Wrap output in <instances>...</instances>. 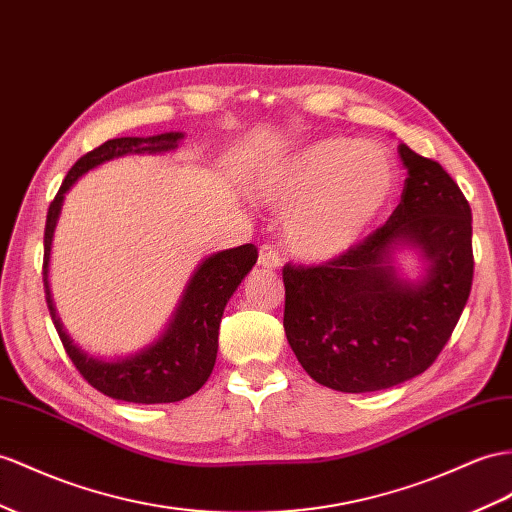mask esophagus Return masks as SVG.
<instances>
[{
    "label": "esophagus",
    "mask_w": 512,
    "mask_h": 512,
    "mask_svg": "<svg viewBox=\"0 0 512 512\" xmlns=\"http://www.w3.org/2000/svg\"><path fill=\"white\" fill-rule=\"evenodd\" d=\"M259 266L261 268H279L281 266V255L272 244H261L259 246Z\"/></svg>",
    "instance_id": "1"
}]
</instances>
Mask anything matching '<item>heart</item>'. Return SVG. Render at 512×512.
Masks as SVG:
<instances>
[{"label": "heart", "mask_w": 512, "mask_h": 512, "mask_svg": "<svg viewBox=\"0 0 512 512\" xmlns=\"http://www.w3.org/2000/svg\"><path fill=\"white\" fill-rule=\"evenodd\" d=\"M264 196L290 207L285 240L305 259H329L355 246L389 205L396 166L374 144L331 136L311 142L261 183Z\"/></svg>", "instance_id": "heart-1"}]
</instances>
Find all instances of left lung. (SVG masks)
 Here are the masks:
<instances>
[{"mask_svg": "<svg viewBox=\"0 0 512 512\" xmlns=\"http://www.w3.org/2000/svg\"><path fill=\"white\" fill-rule=\"evenodd\" d=\"M398 207L383 227L320 266H283V326L313 381L346 393L381 391L426 372L448 344L474 281L471 207L443 166L406 144ZM393 243L431 259L409 286L388 264Z\"/></svg>", "mask_w": 512, "mask_h": 512, "instance_id": "left-lung-1", "label": "left lung"}]
</instances>
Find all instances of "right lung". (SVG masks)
I'll list each match as a JSON object with an SVG mask.
<instances>
[{
	"label": "right lung",
	"instance_id": "1",
	"mask_svg": "<svg viewBox=\"0 0 512 512\" xmlns=\"http://www.w3.org/2000/svg\"><path fill=\"white\" fill-rule=\"evenodd\" d=\"M179 140L181 134H160L149 138H112L99 144L97 149L88 151L73 164L47 212L43 283L51 320H54L64 350H67L77 372L84 376V381L114 400L138 404L179 402L199 391L214 370L222 311H225L227 300L238 290V285L257 261L255 244H242L207 257L199 270L194 272L175 313V320L170 322L162 339H157L153 346L129 359L108 363L88 357L86 352L73 346L69 335L62 331V324L56 318V309L51 305L49 296L47 261L64 192L90 168L108 162L112 157L125 153L168 151L175 149Z\"/></svg>",
	"mask_w": 512,
	"mask_h": 512
}]
</instances>
